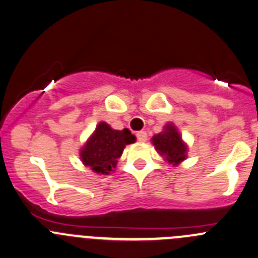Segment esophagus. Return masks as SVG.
Masks as SVG:
<instances>
[{"instance_id":"esophagus-1","label":"esophagus","mask_w":258,"mask_h":258,"mask_svg":"<svg viewBox=\"0 0 258 258\" xmlns=\"http://www.w3.org/2000/svg\"><path fill=\"white\" fill-rule=\"evenodd\" d=\"M137 140L140 141V142H146V141H147V134H146L145 131H140V132H137Z\"/></svg>"}]
</instances>
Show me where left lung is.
<instances>
[{
  "label": "left lung",
  "mask_w": 258,
  "mask_h": 258,
  "mask_svg": "<svg viewBox=\"0 0 258 258\" xmlns=\"http://www.w3.org/2000/svg\"><path fill=\"white\" fill-rule=\"evenodd\" d=\"M152 142L158 153L164 156L169 163L178 164L179 162L185 159L186 146L184 145L180 135L173 124H167L163 132L152 138Z\"/></svg>",
  "instance_id": "1"
}]
</instances>
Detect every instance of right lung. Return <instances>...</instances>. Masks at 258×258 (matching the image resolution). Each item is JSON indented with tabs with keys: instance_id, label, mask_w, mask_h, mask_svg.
<instances>
[{
	"instance_id": "right-lung-1",
	"label": "right lung",
	"mask_w": 258,
	"mask_h": 258,
	"mask_svg": "<svg viewBox=\"0 0 258 258\" xmlns=\"http://www.w3.org/2000/svg\"><path fill=\"white\" fill-rule=\"evenodd\" d=\"M136 137L128 128L112 130L105 122H100L94 135L89 138L80 152L81 161L100 174H108L116 167L126 145L134 143Z\"/></svg>"
}]
</instances>
